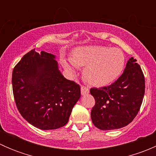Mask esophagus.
Wrapping results in <instances>:
<instances>
[{
	"label": "esophagus",
	"instance_id": "34e87169",
	"mask_svg": "<svg viewBox=\"0 0 156 156\" xmlns=\"http://www.w3.org/2000/svg\"><path fill=\"white\" fill-rule=\"evenodd\" d=\"M90 90L87 87H84V86H81V93L82 95H86V94H89Z\"/></svg>",
	"mask_w": 156,
	"mask_h": 156
}]
</instances>
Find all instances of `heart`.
<instances>
[{"mask_svg": "<svg viewBox=\"0 0 156 156\" xmlns=\"http://www.w3.org/2000/svg\"><path fill=\"white\" fill-rule=\"evenodd\" d=\"M63 68L75 74L78 67H85L86 80L95 86L110 84L119 78L125 64V54L118 48L105 46H86L75 49L72 59H62Z\"/></svg>", "mask_w": 156, "mask_h": 156, "instance_id": "b5f03b06", "label": "heart"}]
</instances>
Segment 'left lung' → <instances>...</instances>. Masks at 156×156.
I'll list each match as a JSON object with an SVG mask.
<instances>
[{
	"label": "left lung",
	"instance_id": "obj_1",
	"mask_svg": "<svg viewBox=\"0 0 156 156\" xmlns=\"http://www.w3.org/2000/svg\"><path fill=\"white\" fill-rule=\"evenodd\" d=\"M95 99L91 110L93 124L100 130L127 126L137 115L145 94V78L136 59L131 57L122 75L111 85L91 88Z\"/></svg>",
	"mask_w": 156,
	"mask_h": 156
}]
</instances>
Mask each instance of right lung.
Segmentation results:
<instances>
[{"instance_id": "add662e5", "label": "right lung", "mask_w": 156, "mask_h": 156, "mask_svg": "<svg viewBox=\"0 0 156 156\" xmlns=\"http://www.w3.org/2000/svg\"><path fill=\"white\" fill-rule=\"evenodd\" d=\"M56 56L33 49L14 67L12 91L21 115L33 126L54 130L68 122L81 88L59 70Z\"/></svg>"}]
</instances>
